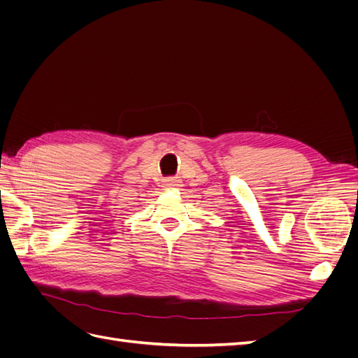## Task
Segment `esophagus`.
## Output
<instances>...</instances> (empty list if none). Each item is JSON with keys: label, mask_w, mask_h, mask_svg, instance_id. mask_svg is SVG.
<instances>
[{"label": "esophagus", "mask_w": 358, "mask_h": 358, "mask_svg": "<svg viewBox=\"0 0 358 358\" xmlns=\"http://www.w3.org/2000/svg\"><path fill=\"white\" fill-rule=\"evenodd\" d=\"M166 187L167 188H178L182 187V180L179 178H169L166 179Z\"/></svg>", "instance_id": "34e87169"}]
</instances>
